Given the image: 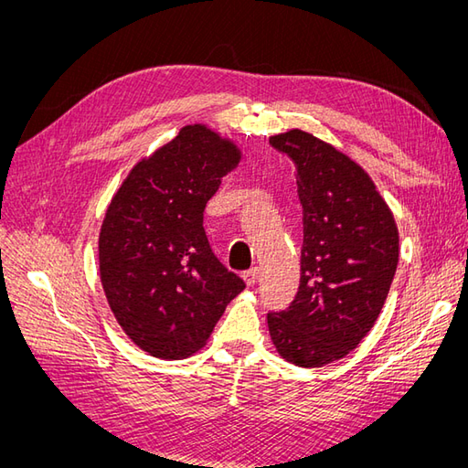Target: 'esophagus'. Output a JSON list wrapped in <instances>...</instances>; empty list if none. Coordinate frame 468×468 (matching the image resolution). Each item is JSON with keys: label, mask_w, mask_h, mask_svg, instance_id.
Instances as JSON below:
<instances>
[{"label": "esophagus", "mask_w": 468, "mask_h": 468, "mask_svg": "<svg viewBox=\"0 0 468 468\" xmlns=\"http://www.w3.org/2000/svg\"><path fill=\"white\" fill-rule=\"evenodd\" d=\"M244 281H246V285H248V287L258 285V281H260V267H251V269H248V271L244 273Z\"/></svg>", "instance_id": "1"}]
</instances>
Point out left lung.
<instances>
[{
    "mask_svg": "<svg viewBox=\"0 0 468 468\" xmlns=\"http://www.w3.org/2000/svg\"><path fill=\"white\" fill-rule=\"evenodd\" d=\"M269 144L296 165L304 238L299 291L267 325L282 359L313 369L346 357L371 332L399 265V229L349 155L299 129Z\"/></svg>",
    "mask_w": 468,
    "mask_h": 468,
    "instance_id": "left-lung-1",
    "label": "left lung"
}]
</instances>
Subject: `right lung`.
Returning a JSON list of instances; mask_svg holds the SVG:
<instances>
[{
    "instance_id": "right-lung-1",
    "label": "right lung",
    "mask_w": 468,
    "mask_h": 468,
    "mask_svg": "<svg viewBox=\"0 0 468 468\" xmlns=\"http://www.w3.org/2000/svg\"><path fill=\"white\" fill-rule=\"evenodd\" d=\"M242 154L205 124H187L138 162L99 234V273L124 334L160 359L201 349L246 282L212 253L203 212Z\"/></svg>"
}]
</instances>
